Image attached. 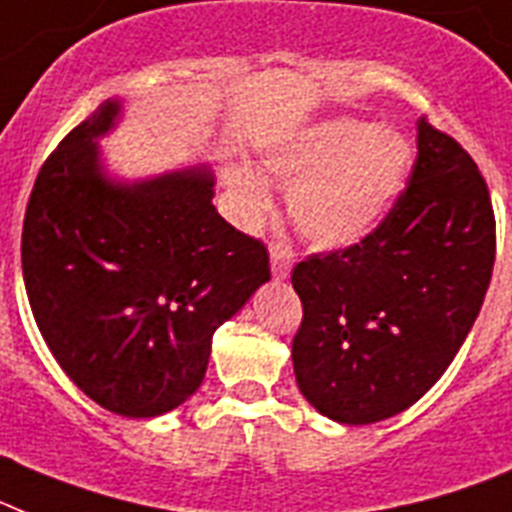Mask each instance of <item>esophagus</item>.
<instances>
[{
  "label": "esophagus",
  "instance_id": "34e87169",
  "mask_svg": "<svg viewBox=\"0 0 512 512\" xmlns=\"http://www.w3.org/2000/svg\"><path fill=\"white\" fill-rule=\"evenodd\" d=\"M291 249H286L283 244H270V270H273V278L283 281V278H289L291 273Z\"/></svg>",
  "mask_w": 512,
  "mask_h": 512
}]
</instances>
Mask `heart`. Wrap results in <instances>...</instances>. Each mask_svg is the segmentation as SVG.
<instances>
[{"label": "heart", "mask_w": 512, "mask_h": 512, "mask_svg": "<svg viewBox=\"0 0 512 512\" xmlns=\"http://www.w3.org/2000/svg\"><path fill=\"white\" fill-rule=\"evenodd\" d=\"M411 143L393 127L351 117L325 119L263 156V171L291 184L289 213L317 247H351L393 210L411 171ZM231 195L244 223L270 213V192L247 166L231 171Z\"/></svg>", "instance_id": "b5f03b06"}]
</instances>
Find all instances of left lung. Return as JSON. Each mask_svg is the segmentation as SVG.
<instances>
[{
    "mask_svg": "<svg viewBox=\"0 0 512 512\" xmlns=\"http://www.w3.org/2000/svg\"><path fill=\"white\" fill-rule=\"evenodd\" d=\"M409 187L367 239L291 273L304 320L296 385L322 416L372 424L414 406L479 317L495 265V213L474 158L416 122Z\"/></svg>",
    "mask_w": 512,
    "mask_h": 512,
    "instance_id": "8db88e82",
    "label": "left lung"
}]
</instances>
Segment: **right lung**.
I'll return each instance as SVG.
<instances>
[{"label": "right lung", "instance_id": "right-lung-1", "mask_svg": "<svg viewBox=\"0 0 512 512\" xmlns=\"http://www.w3.org/2000/svg\"><path fill=\"white\" fill-rule=\"evenodd\" d=\"M122 119L103 101L38 171L23 278L59 367L106 411L150 419L205 377L213 333L270 281L268 249L218 216L208 163L111 176L98 140Z\"/></svg>", "mask_w": 512, "mask_h": 512}]
</instances>
